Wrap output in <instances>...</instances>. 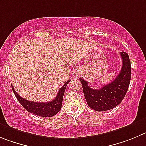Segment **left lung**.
Instances as JSON below:
<instances>
[{
  "mask_svg": "<svg viewBox=\"0 0 146 146\" xmlns=\"http://www.w3.org/2000/svg\"><path fill=\"white\" fill-rule=\"evenodd\" d=\"M120 54L122 59L121 69L112 82L101 89H94L88 86L87 81L80 78L88 106L95 111H108L117 106L128 90L131 79L130 61L125 52H121Z\"/></svg>",
  "mask_w": 146,
  "mask_h": 146,
  "instance_id": "left-lung-1",
  "label": "left lung"
}]
</instances>
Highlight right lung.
I'll return each instance as SVG.
<instances>
[{"instance_id": "1", "label": "right lung", "mask_w": 146, "mask_h": 146, "mask_svg": "<svg viewBox=\"0 0 146 146\" xmlns=\"http://www.w3.org/2000/svg\"><path fill=\"white\" fill-rule=\"evenodd\" d=\"M69 81H67L63 86L60 88L57 97L55 98L54 100L51 102H32L27 100L24 99L20 97L14 90V87L11 86L13 92L15 94L16 98L18 100L21 105L23 106L26 111L28 112L35 114L38 116H43V117H52L57 113L60 111L62 108V98H63L64 92H65V88L68 85Z\"/></svg>"}]
</instances>
